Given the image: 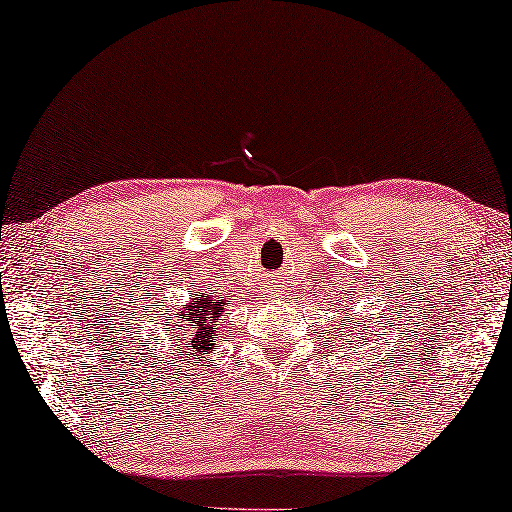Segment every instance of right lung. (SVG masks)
<instances>
[{"label": "right lung", "mask_w": 512, "mask_h": 512, "mask_svg": "<svg viewBox=\"0 0 512 512\" xmlns=\"http://www.w3.org/2000/svg\"><path fill=\"white\" fill-rule=\"evenodd\" d=\"M229 299L213 292H190L188 304L174 311L172 322L167 324L172 331V349L177 351V363L186 358L192 365V358H204L215 351V322L226 311ZM208 360V358H206Z\"/></svg>", "instance_id": "1"}]
</instances>
